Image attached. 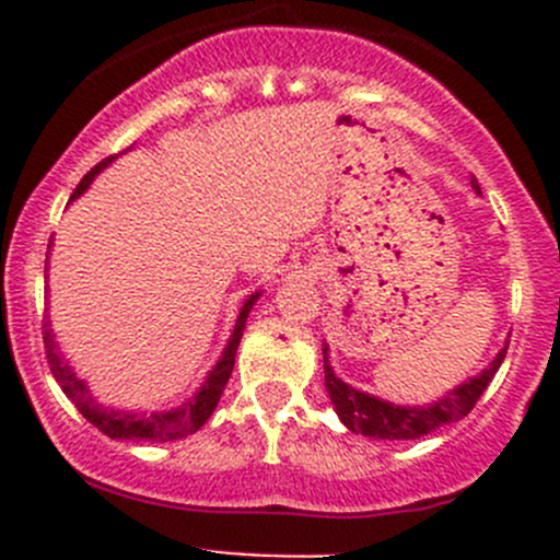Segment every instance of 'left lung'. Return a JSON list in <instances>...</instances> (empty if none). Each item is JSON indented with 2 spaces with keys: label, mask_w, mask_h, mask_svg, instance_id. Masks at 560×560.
<instances>
[{
  "label": "left lung",
  "mask_w": 560,
  "mask_h": 560,
  "mask_svg": "<svg viewBox=\"0 0 560 560\" xmlns=\"http://www.w3.org/2000/svg\"><path fill=\"white\" fill-rule=\"evenodd\" d=\"M471 186L479 189L477 180H471ZM322 358H325V387L330 393L332 409L341 417L343 425L352 433H363V436L371 439H389V442L398 439V442H404V439L428 436L436 428L463 420L477 406L479 395L485 393V387L490 385L495 371L504 363L506 347L495 354V360L482 374L463 382L460 387H455L453 393H447L431 406H395L376 398V395L360 393V389L349 387L347 382L332 374L330 360H327V343H322Z\"/></svg>",
  "instance_id": "8db88e82"
}]
</instances>
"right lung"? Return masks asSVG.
<instances>
[{
  "mask_svg": "<svg viewBox=\"0 0 560 560\" xmlns=\"http://www.w3.org/2000/svg\"><path fill=\"white\" fill-rule=\"evenodd\" d=\"M113 160H116V156H107V160L100 162L97 167H92V171L83 175V180L78 184V189L72 191L70 200L81 197L83 191L89 189V184L94 180V175L103 171L107 162ZM257 298L259 292H254V295L244 303V308H241L238 314V322H235L233 336H230L222 358H219V363L213 365V371L208 374V380L202 382V387L197 389L186 404H180L178 409L173 411H151V415H145V411H118V409H107V406L97 404L94 395L89 393L86 382L78 380L75 371H72L70 365L65 363V358H61L59 347H56L54 341V332H50V325H45V332H43L45 358H48L50 374H54V380L59 382V387L65 389L67 398H70L72 404L78 406V411H81V415L86 417L97 431H103L105 436L132 439V442H173V439H184L189 436V433L200 431V428L208 422V417L213 415V409H217L219 398H222V389L228 385L230 374H233L235 352H238L241 336H244L246 316L252 312Z\"/></svg>",
  "mask_w": 560,
  "mask_h": 560,
  "instance_id": "obj_1",
  "label": "right lung"
}]
</instances>
